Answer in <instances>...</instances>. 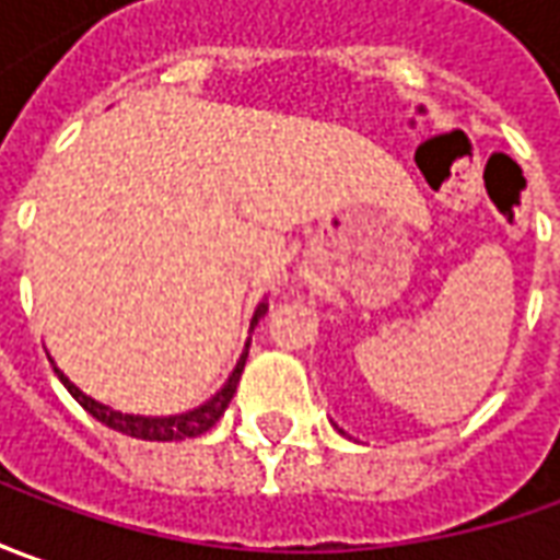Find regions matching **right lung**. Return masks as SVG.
Masks as SVG:
<instances>
[{
	"instance_id": "1",
	"label": "right lung",
	"mask_w": 560,
	"mask_h": 560,
	"mask_svg": "<svg viewBox=\"0 0 560 560\" xmlns=\"http://www.w3.org/2000/svg\"><path fill=\"white\" fill-rule=\"evenodd\" d=\"M266 310H269V303L262 300L260 306L254 310V318H250V331L257 328V322L266 316ZM247 350H250V338L244 343V353L238 359V365H235V372L229 375V381L222 384L217 394L210 396L207 402L201 406H195V409H188V412L179 415H132V412H120V409H114V406H105V402H98V399H92L89 394H83L73 381H70L58 365H55V375L61 377V384L68 387L70 396L86 409L92 418H98L102 424L107 428H114V431H120L126 436H136V440H158V443H170V440H188V436H201L203 431H210L217 421L222 418V412L229 409V402H232V396H235V387H238V381H242L244 372V362H247Z\"/></svg>"
}]
</instances>
